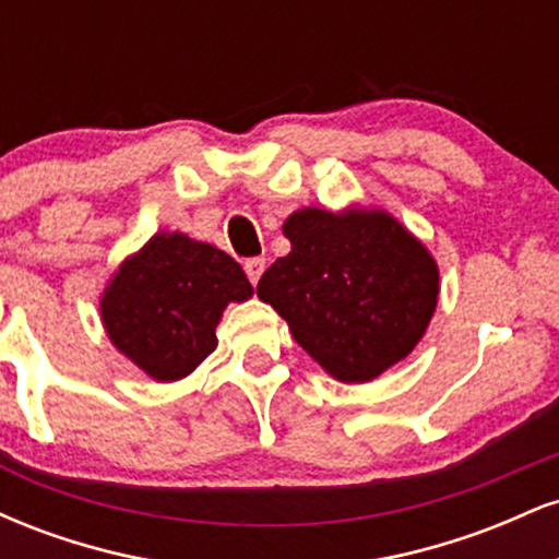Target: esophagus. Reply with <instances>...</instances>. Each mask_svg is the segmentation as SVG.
<instances>
[{
	"mask_svg": "<svg viewBox=\"0 0 559 559\" xmlns=\"http://www.w3.org/2000/svg\"><path fill=\"white\" fill-rule=\"evenodd\" d=\"M243 271H247V278L252 281V286H258L260 275L265 273V260H262V258L247 260V262H243Z\"/></svg>",
	"mask_w": 559,
	"mask_h": 559,
	"instance_id": "obj_1",
	"label": "esophagus"
}]
</instances>
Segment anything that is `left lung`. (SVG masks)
<instances>
[{
    "instance_id": "left-lung-1",
    "label": "left lung",
    "mask_w": 559,
    "mask_h": 559,
    "mask_svg": "<svg viewBox=\"0 0 559 559\" xmlns=\"http://www.w3.org/2000/svg\"><path fill=\"white\" fill-rule=\"evenodd\" d=\"M292 252L262 273L258 297L331 378L368 383L402 362L439 305V265L381 207H301L284 223Z\"/></svg>"
}]
</instances>
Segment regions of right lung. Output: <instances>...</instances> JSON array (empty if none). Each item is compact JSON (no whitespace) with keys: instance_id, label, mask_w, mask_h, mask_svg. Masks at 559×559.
Instances as JSON below:
<instances>
[{"instance_id":"1","label":"right lung","mask_w":559,"mask_h":559,"mask_svg":"<svg viewBox=\"0 0 559 559\" xmlns=\"http://www.w3.org/2000/svg\"><path fill=\"white\" fill-rule=\"evenodd\" d=\"M241 265L181 230H157L128 254L99 294V318L115 349L152 381L194 373L217 346L230 301L252 299Z\"/></svg>"}]
</instances>
